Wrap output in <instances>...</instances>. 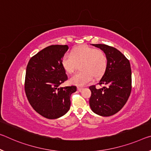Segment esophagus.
<instances>
[{
  "label": "esophagus",
  "mask_w": 151,
  "mask_h": 151,
  "mask_svg": "<svg viewBox=\"0 0 151 151\" xmlns=\"http://www.w3.org/2000/svg\"><path fill=\"white\" fill-rule=\"evenodd\" d=\"M83 89V87H78V90L79 91H82Z\"/></svg>",
  "instance_id": "1"
}]
</instances>
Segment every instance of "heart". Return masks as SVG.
Returning <instances> with one entry per match:
<instances>
[{
	"label": "heart",
	"mask_w": 151,
	"mask_h": 151,
	"mask_svg": "<svg viewBox=\"0 0 151 151\" xmlns=\"http://www.w3.org/2000/svg\"><path fill=\"white\" fill-rule=\"evenodd\" d=\"M62 66L67 73L73 74L80 64L81 71L72 76L70 79L72 84L83 86L95 78L104 75L107 65V58L101 50L81 45L75 47L70 54H65L62 58Z\"/></svg>",
	"instance_id": "b5f03b06"
}]
</instances>
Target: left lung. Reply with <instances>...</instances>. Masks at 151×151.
Masks as SVG:
<instances>
[{
  "label": "left lung",
  "mask_w": 151,
  "mask_h": 151,
  "mask_svg": "<svg viewBox=\"0 0 151 151\" xmlns=\"http://www.w3.org/2000/svg\"><path fill=\"white\" fill-rule=\"evenodd\" d=\"M106 53V70L98 85L89 87L91 96L89 105L92 111L101 116H110L118 112L130 97L132 90L130 64L124 55L114 47L106 44H92Z\"/></svg>",
  "instance_id": "1"
}]
</instances>
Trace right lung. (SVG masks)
Wrapping results in <instances>:
<instances>
[{
	"label": "right lung",
	"instance_id": "add662e5",
	"mask_svg": "<svg viewBox=\"0 0 151 151\" xmlns=\"http://www.w3.org/2000/svg\"><path fill=\"white\" fill-rule=\"evenodd\" d=\"M67 45H52L31 58L26 68V96L35 111L47 119H56L66 114L70 107V95L76 86L60 87L68 79L62 58Z\"/></svg>",
	"mask_w": 151,
	"mask_h": 151
}]
</instances>
